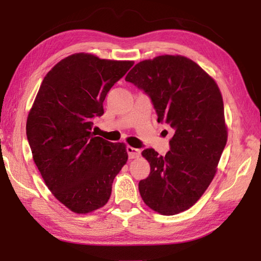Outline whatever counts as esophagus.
Segmentation results:
<instances>
[{"mask_svg":"<svg viewBox=\"0 0 261 261\" xmlns=\"http://www.w3.org/2000/svg\"><path fill=\"white\" fill-rule=\"evenodd\" d=\"M126 152H127V155H129L130 159L139 158V155H140V149L131 147V146H126Z\"/></svg>","mask_w":261,"mask_h":261,"instance_id":"34e87169","label":"esophagus"}]
</instances>
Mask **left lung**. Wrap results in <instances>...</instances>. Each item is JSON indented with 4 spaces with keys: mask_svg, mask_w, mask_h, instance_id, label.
Here are the masks:
<instances>
[{
    "mask_svg": "<svg viewBox=\"0 0 261 261\" xmlns=\"http://www.w3.org/2000/svg\"><path fill=\"white\" fill-rule=\"evenodd\" d=\"M125 81L151 99L159 123L173 127L165 156L143 151L151 166L139 192L149 208L163 215L189 210L199 200L216 173L227 127L221 92L199 65L180 55L139 62Z\"/></svg>",
    "mask_w": 261,
    "mask_h": 261,
    "instance_id": "1",
    "label": "left lung"
}]
</instances>
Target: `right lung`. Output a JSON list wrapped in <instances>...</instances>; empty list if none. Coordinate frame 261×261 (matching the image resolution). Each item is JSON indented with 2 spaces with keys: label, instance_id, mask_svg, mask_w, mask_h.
Here are the masks:
<instances>
[{
  "label": "right lung",
  "instance_id": "obj_1",
  "mask_svg": "<svg viewBox=\"0 0 261 261\" xmlns=\"http://www.w3.org/2000/svg\"><path fill=\"white\" fill-rule=\"evenodd\" d=\"M134 62L73 54L43 78L26 122L33 160L55 198L78 214L107 204L115 176L127 160L125 145L92 132L110 88Z\"/></svg>",
  "mask_w": 261,
  "mask_h": 261
}]
</instances>
